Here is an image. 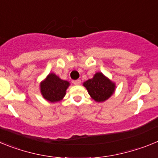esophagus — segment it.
<instances>
[{
    "label": "esophagus",
    "instance_id": "obj_1",
    "mask_svg": "<svg viewBox=\"0 0 158 158\" xmlns=\"http://www.w3.org/2000/svg\"><path fill=\"white\" fill-rule=\"evenodd\" d=\"M73 84H74L75 85H81V80H76L73 81Z\"/></svg>",
    "mask_w": 158,
    "mask_h": 158
}]
</instances>
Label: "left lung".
Returning a JSON list of instances; mask_svg holds the SVG:
<instances>
[{
    "label": "left lung",
    "mask_w": 158,
    "mask_h": 158,
    "mask_svg": "<svg viewBox=\"0 0 158 158\" xmlns=\"http://www.w3.org/2000/svg\"><path fill=\"white\" fill-rule=\"evenodd\" d=\"M88 93L96 102H104L114 93L115 85L102 73H96L92 79L84 82Z\"/></svg>",
    "instance_id": "obj_1"
}]
</instances>
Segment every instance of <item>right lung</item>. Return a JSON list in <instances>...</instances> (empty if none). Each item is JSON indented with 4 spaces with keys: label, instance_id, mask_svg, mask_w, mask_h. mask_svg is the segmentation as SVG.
Here are the masks:
<instances>
[{
    "label": "right lung",
    "instance_id": "obj_1",
    "mask_svg": "<svg viewBox=\"0 0 158 158\" xmlns=\"http://www.w3.org/2000/svg\"><path fill=\"white\" fill-rule=\"evenodd\" d=\"M69 85V81L62 80L54 73H50L40 83V91L45 100L54 103L63 99Z\"/></svg>",
    "mask_w": 158,
    "mask_h": 158
}]
</instances>
